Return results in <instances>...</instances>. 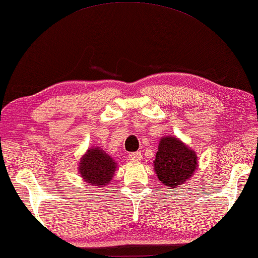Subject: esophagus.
<instances>
[{
    "mask_svg": "<svg viewBox=\"0 0 258 258\" xmlns=\"http://www.w3.org/2000/svg\"><path fill=\"white\" fill-rule=\"evenodd\" d=\"M130 161H141L142 160V153L141 152H135V153H130L128 155Z\"/></svg>",
    "mask_w": 258,
    "mask_h": 258,
    "instance_id": "obj_1",
    "label": "esophagus"
}]
</instances>
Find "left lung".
<instances>
[{
  "mask_svg": "<svg viewBox=\"0 0 258 258\" xmlns=\"http://www.w3.org/2000/svg\"><path fill=\"white\" fill-rule=\"evenodd\" d=\"M198 159L190 147L175 137L166 136L160 141L154 163L160 181L169 189L180 187L190 179L197 168Z\"/></svg>",
  "mask_w": 258,
  "mask_h": 258,
  "instance_id": "8db88e82",
  "label": "left lung"
}]
</instances>
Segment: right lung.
<instances>
[{
  "instance_id": "1",
  "label": "right lung",
  "mask_w": 258,
  "mask_h": 258,
  "mask_svg": "<svg viewBox=\"0 0 258 258\" xmlns=\"http://www.w3.org/2000/svg\"><path fill=\"white\" fill-rule=\"evenodd\" d=\"M78 168L85 182L101 188L110 183L116 170V163L99 147H92L81 157Z\"/></svg>"
}]
</instances>
